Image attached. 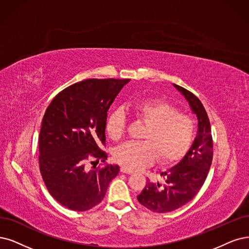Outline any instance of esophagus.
Instances as JSON below:
<instances>
[{
    "instance_id": "1",
    "label": "esophagus",
    "mask_w": 249,
    "mask_h": 249,
    "mask_svg": "<svg viewBox=\"0 0 249 249\" xmlns=\"http://www.w3.org/2000/svg\"><path fill=\"white\" fill-rule=\"evenodd\" d=\"M120 170H121L122 173H127V174L133 173V170H131V169H129V168H127V167H125V166H122L121 168H120Z\"/></svg>"
}]
</instances>
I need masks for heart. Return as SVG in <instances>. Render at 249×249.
I'll list each match as a JSON object with an SVG mask.
<instances>
[{
	"mask_svg": "<svg viewBox=\"0 0 249 249\" xmlns=\"http://www.w3.org/2000/svg\"><path fill=\"white\" fill-rule=\"evenodd\" d=\"M133 114L148 127L142 134L144 142H127L115 149L114 160L123 166L135 169L158 158L160 164H171L179 160L189 150L194 135V122L178 114L173 106L163 101H142L131 106ZM126 118L120 109L110 113L106 130L114 141L125 133Z\"/></svg>",
	"mask_w": 249,
	"mask_h": 249,
	"instance_id": "1",
	"label": "heart"
}]
</instances>
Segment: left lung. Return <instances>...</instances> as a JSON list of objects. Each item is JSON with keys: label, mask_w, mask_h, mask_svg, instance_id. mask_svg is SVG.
Segmentation results:
<instances>
[{"label": "left lung", "mask_w": 249, "mask_h": 249, "mask_svg": "<svg viewBox=\"0 0 249 249\" xmlns=\"http://www.w3.org/2000/svg\"><path fill=\"white\" fill-rule=\"evenodd\" d=\"M187 99L198 119V131L190 150L177 165L161 172L163 182L146 179L137 196L140 203L154 213H170L185 205L196 196L207 178L213 162V143L206 110L197 96L173 84Z\"/></svg>", "instance_id": "1"}]
</instances>
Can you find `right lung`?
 <instances>
[{
    "label": "right lung",
    "mask_w": 249,
    "mask_h": 249,
    "mask_svg": "<svg viewBox=\"0 0 249 249\" xmlns=\"http://www.w3.org/2000/svg\"><path fill=\"white\" fill-rule=\"evenodd\" d=\"M129 79H88L62 90L53 98L42 120L39 163L50 195L75 211H86L103 201L118 165L88 170L92 158L107 160V110ZM95 162H91L93 164ZM95 168V165H93Z\"/></svg>",
    "instance_id": "obj_1"
}]
</instances>
